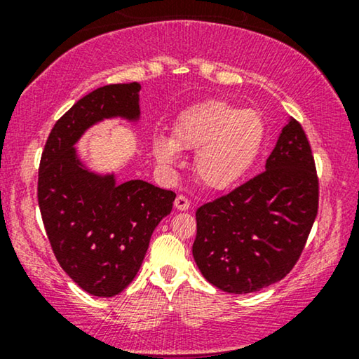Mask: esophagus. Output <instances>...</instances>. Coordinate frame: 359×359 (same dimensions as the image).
<instances>
[{"mask_svg": "<svg viewBox=\"0 0 359 359\" xmlns=\"http://www.w3.org/2000/svg\"><path fill=\"white\" fill-rule=\"evenodd\" d=\"M175 208L178 210H188L189 209V201L184 198L183 194H178L175 199Z\"/></svg>", "mask_w": 359, "mask_h": 359, "instance_id": "34e87169", "label": "esophagus"}]
</instances>
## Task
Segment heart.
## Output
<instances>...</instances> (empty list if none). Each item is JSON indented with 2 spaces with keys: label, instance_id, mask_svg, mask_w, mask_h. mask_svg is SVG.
<instances>
[{
  "label": "heart",
  "instance_id": "heart-1",
  "mask_svg": "<svg viewBox=\"0 0 359 359\" xmlns=\"http://www.w3.org/2000/svg\"><path fill=\"white\" fill-rule=\"evenodd\" d=\"M259 112L227 101H208L181 112L171 139L158 135L151 149L163 166L175 165L180 150H198L194 170L210 189H227L252 168L264 142Z\"/></svg>",
  "mask_w": 359,
  "mask_h": 359
}]
</instances>
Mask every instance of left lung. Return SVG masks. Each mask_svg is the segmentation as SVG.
<instances>
[{
  "label": "left lung",
  "mask_w": 359,
  "mask_h": 359,
  "mask_svg": "<svg viewBox=\"0 0 359 359\" xmlns=\"http://www.w3.org/2000/svg\"><path fill=\"white\" fill-rule=\"evenodd\" d=\"M318 176L302 126L283 127L263 173L196 210L193 257L212 286L248 294L281 281L306 247Z\"/></svg>",
  "instance_id": "left-lung-1"
}]
</instances>
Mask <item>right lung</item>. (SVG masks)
I'll return each instance as SVG.
<instances>
[{
	"instance_id": "add662e5",
	"label": "right lung",
	"mask_w": 359,
	"mask_h": 359,
	"mask_svg": "<svg viewBox=\"0 0 359 359\" xmlns=\"http://www.w3.org/2000/svg\"><path fill=\"white\" fill-rule=\"evenodd\" d=\"M140 85H107L76 101L55 122L39 166L37 199L48 242L83 291L112 297L139 273L150 237L173 208V191L142 180L117 184L114 175L83 166L73 145L109 117L137 121Z\"/></svg>"
}]
</instances>
